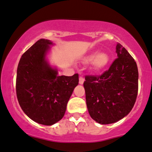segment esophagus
Masks as SVG:
<instances>
[{
    "label": "esophagus",
    "mask_w": 152,
    "mask_h": 152,
    "mask_svg": "<svg viewBox=\"0 0 152 152\" xmlns=\"http://www.w3.org/2000/svg\"><path fill=\"white\" fill-rule=\"evenodd\" d=\"M84 81H85L84 78L82 77V76H80V77H79V84H80V85H83Z\"/></svg>",
    "instance_id": "obj_1"
}]
</instances>
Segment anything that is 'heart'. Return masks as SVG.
Returning a JSON list of instances; mask_svg holds the SVG:
<instances>
[{
    "instance_id": "obj_1",
    "label": "heart",
    "mask_w": 152,
    "mask_h": 152,
    "mask_svg": "<svg viewBox=\"0 0 152 152\" xmlns=\"http://www.w3.org/2000/svg\"><path fill=\"white\" fill-rule=\"evenodd\" d=\"M110 56L105 52L99 53L96 50L90 53L85 58L88 62L92 61V68L94 71L99 72L104 70L110 62Z\"/></svg>"
}]
</instances>
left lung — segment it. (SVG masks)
I'll list each match as a JSON object with an SVG mask.
<instances>
[{"label":"left lung","instance_id":"left-lung-1","mask_svg":"<svg viewBox=\"0 0 152 152\" xmlns=\"http://www.w3.org/2000/svg\"><path fill=\"white\" fill-rule=\"evenodd\" d=\"M118 58L100 76H86L84 82L90 116L102 125L111 124L127 116L136 102L138 69L136 61L120 44Z\"/></svg>","mask_w":152,"mask_h":152}]
</instances>
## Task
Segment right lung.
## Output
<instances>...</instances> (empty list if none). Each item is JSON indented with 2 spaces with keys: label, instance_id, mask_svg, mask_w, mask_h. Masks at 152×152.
Returning <instances> with one entry per match:
<instances>
[{
  "label": "right lung",
  "instance_id": "1",
  "mask_svg": "<svg viewBox=\"0 0 152 152\" xmlns=\"http://www.w3.org/2000/svg\"><path fill=\"white\" fill-rule=\"evenodd\" d=\"M54 44L42 39L22 55L17 69L16 94L20 107L29 118L39 124L52 126L61 120L79 75L59 76L48 54Z\"/></svg>",
  "mask_w": 152,
  "mask_h": 152
}]
</instances>
